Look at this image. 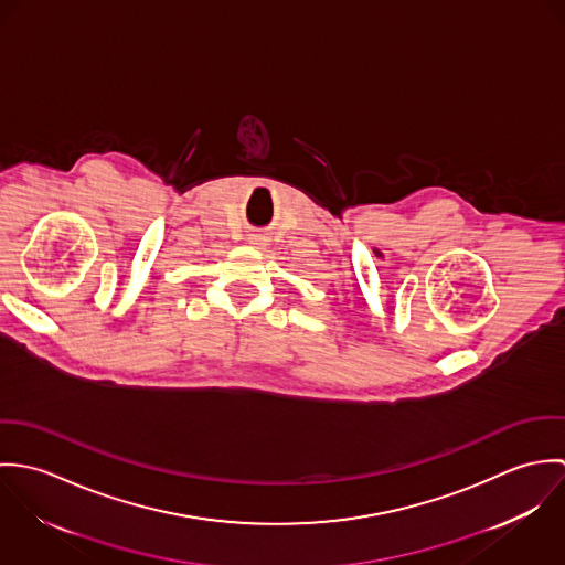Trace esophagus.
<instances>
[{
  "label": "esophagus",
  "instance_id": "obj_1",
  "mask_svg": "<svg viewBox=\"0 0 565 565\" xmlns=\"http://www.w3.org/2000/svg\"><path fill=\"white\" fill-rule=\"evenodd\" d=\"M249 242L254 243V245H260V242H263V237H258V235H254V237H249Z\"/></svg>",
  "mask_w": 565,
  "mask_h": 565
}]
</instances>
